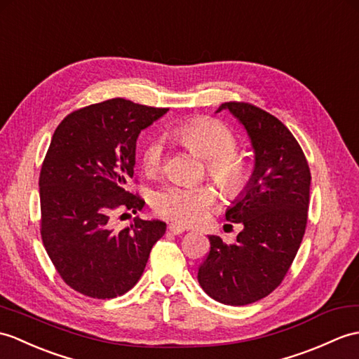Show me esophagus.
Wrapping results in <instances>:
<instances>
[{
	"label": "esophagus",
	"mask_w": 359,
	"mask_h": 359,
	"mask_svg": "<svg viewBox=\"0 0 359 359\" xmlns=\"http://www.w3.org/2000/svg\"><path fill=\"white\" fill-rule=\"evenodd\" d=\"M168 229H170L171 234H174V236H180V234H183V232L187 231L185 228L180 226V224H177V223H171L170 226H168Z\"/></svg>",
	"instance_id": "1"
}]
</instances>
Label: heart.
<instances>
[{"mask_svg":"<svg viewBox=\"0 0 359 359\" xmlns=\"http://www.w3.org/2000/svg\"><path fill=\"white\" fill-rule=\"evenodd\" d=\"M174 136L206 161L208 174L224 196L236 198L246 193L252 180V166L243 154L236 151L237 137L226 125L211 118H194L177 125ZM140 159L147 172L159 170L161 142L149 139L142 148ZM214 202L215 193L210 185L168 183L153 194L154 211L163 219L182 224L202 220Z\"/></svg>","mask_w":359,"mask_h":359,"instance_id":"obj_1","label":"heart"}]
</instances>
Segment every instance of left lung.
Masks as SVG:
<instances>
[{"mask_svg":"<svg viewBox=\"0 0 359 359\" xmlns=\"http://www.w3.org/2000/svg\"><path fill=\"white\" fill-rule=\"evenodd\" d=\"M245 125L255 153L246 193L226 211V220L243 224L237 243L210 236V252L197 280L215 302L245 306L277 289L292 264L307 224L311 170L292 133L271 113L249 102H224Z\"/></svg>","mask_w":359,"mask_h":359,"instance_id":"left-lung-1","label":"left lung"}]
</instances>
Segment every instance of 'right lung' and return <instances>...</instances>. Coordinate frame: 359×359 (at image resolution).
Returning <instances> with one entry per match:
<instances>
[{"label": "right lung", "mask_w": 359, "mask_h": 359, "mask_svg": "<svg viewBox=\"0 0 359 359\" xmlns=\"http://www.w3.org/2000/svg\"><path fill=\"white\" fill-rule=\"evenodd\" d=\"M168 111L114 97L65 116L39 174L41 238L67 286L97 299L121 297L144 273L166 229L136 219L113 231L110 217L145 205L128 191L139 133Z\"/></svg>", "instance_id": "1"}]
</instances>
